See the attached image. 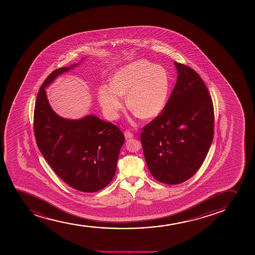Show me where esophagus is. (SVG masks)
Listing matches in <instances>:
<instances>
[{"instance_id": "esophagus-1", "label": "esophagus", "mask_w": 255, "mask_h": 255, "mask_svg": "<svg viewBox=\"0 0 255 255\" xmlns=\"http://www.w3.org/2000/svg\"><path fill=\"white\" fill-rule=\"evenodd\" d=\"M133 136H134V134H132L131 132L129 131V130H126V132H125V137H126V140L130 139Z\"/></svg>"}]
</instances>
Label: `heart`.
Returning a JSON list of instances; mask_svg holds the SVG:
<instances>
[{
  "label": "heart",
  "instance_id": "b5f03b06",
  "mask_svg": "<svg viewBox=\"0 0 255 255\" xmlns=\"http://www.w3.org/2000/svg\"><path fill=\"white\" fill-rule=\"evenodd\" d=\"M170 76L165 68L139 59L115 72L110 86H100L98 98L109 120L117 119L122 109L118 98L126 97L128 109L140 119L154 118L163 111L170 92Z\"/></svg>",
  "mask_w": 255,
  "mask_h": 255
}]
</instances>
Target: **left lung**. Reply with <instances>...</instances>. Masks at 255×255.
Returning a JSON list of instances; mask_svg holds the SVG:
<instances>
[{
    "label": "left lung",
    "mask_w": 255,
    "mask_h": 255,
    "mask_svg": "<svg viewBox=\"0 0 255 255\" xmlns=\"http://www.w3.org/2000/svg\"><path fill=\"white\" fill-rule=\"evenodd\" d=\"M177 82L160 115L144 126L140 141L150 173L176 185L198 171L214 137L211 96L198 73L175 62Z\"/></svg>",
    "instance_id": "1"
}]
</instances>
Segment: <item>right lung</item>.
<instances>
[{
  "instance_id": "add662e5",
  "label": "right lung",
  "mask_w": 255,
  "mask_h": 255,
  "mask_svg": "<svg viewBox=\"0 0 255 255\" xmlns=\"http://www.w3.org/2000/svg\"><path fill=\"white\" fill-rule=\"evenodd\" d=\"M78 64L52 71L40 86L34 106V136L58 177L78 191L95 192L115 176L125 136L117 126L95 115L72 121L52 110L45 88Z\"/></svg>"
}]
</instances>
